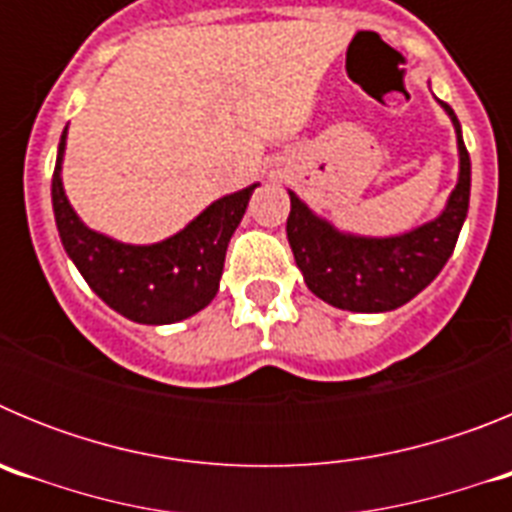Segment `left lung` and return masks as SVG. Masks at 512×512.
<instances>
[{
	"label": "left lung",
	"instance_id": "left-lung-1",
	"mask_svg": "<svg viewBox=\"0 0 512 512\" xmlns=\"http://www.w3.org/2000/svg\"><path fill=\"white\" fill-rule=\"evenodd\" d=\"M441 107L456 128L459 182L433 223L397 238H356L338 233L289 192L287 238L312 295L341 310L387 312L413 300L449 261L469 210L472 164L454 110L446 102Z\"/></svg>",
	"mask_w": 512,
	"mask_h": 512
}]
</instances>
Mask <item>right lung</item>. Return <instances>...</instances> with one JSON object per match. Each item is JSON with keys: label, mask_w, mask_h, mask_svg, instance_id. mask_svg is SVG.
Instances as JSON below:
<instances>
[{"label": "right lung", "mask_w": 512, "mask_h": 512, "mask_svg": "<svg viewBox=\"0 0 512 512\" xmlns=\"http://www.w3.org/2000/svg\"><path fill=\"white\" fill-rule=\"evenodd\" d=\"M66 130L53 169V212L61 243L81 277L112 310L133 323L166 325L200 312L220 287L230 235L259 184L212 202L182 233L153 246H128L94 233L71 210L61 184Z\"/></svg>", "instance_id": "obj_1"}]
</instances>
